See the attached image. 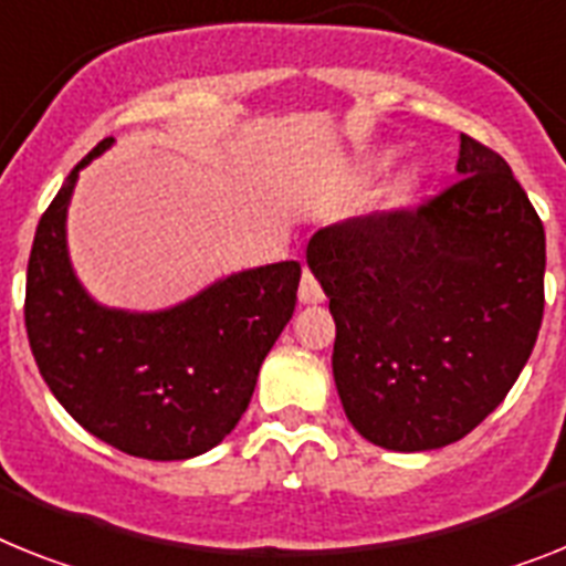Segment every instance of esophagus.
Instances as JSON below:
<instances>
[{"label": "esophagus", "instance_id": "obj_1", "mask_svg": "<svg viewBox=\"0 0 566 566\" xmlns=\"http://www.w3.org/2000/svg\"><path fill=\"white\" fill-rule=\"evenodd\" d=\"M298 302H302V305H322V302H325V291H322L319 279H316L311 270H305V273H302V284H298Z\"/></svg>", "mask_w": 566, "mask_h": 566}]
</instances>
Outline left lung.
<instances>
[{"mask_svg": "<svg viewBox=\"0 0 566 566\" xmlns=\"http://www.w3.org/2000/svg\"><path fill=\"white\" fill-rule=\"evenodd\" d=\"M458 175L415 210L348 218L307 244L336 322L342 408L391 452L467 437L501 406L538 339V212L510 164L469 135Z\"/></svg>", "mask_w": 566, "mask_h": 566, "instance_id": "1", "label": "left lung"}]
</instances>
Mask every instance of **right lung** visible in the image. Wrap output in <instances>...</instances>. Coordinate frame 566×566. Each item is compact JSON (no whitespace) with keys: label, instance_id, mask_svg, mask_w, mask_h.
I'll use <instances>...</instances> for the list:
<instances>
[{"label":"right lung","instance_id":"right-lung-1","mask_svg":"<svg viewBox=\"0 0 566 566\" xmlns=\"http://www.w3.org/2000/svg\"><path fill=\"white\" fill-rule=\"evenodd\" d=\"M42 212L28 259L25 327L60 406L126 454L187 460L210 452L250 406L264 356L296 307L298 261L241 270L155 313L94 302L71 268L65 216L83 166Z\"/></svg>","mask_w":566,"mask_h":566}]
</instances>
